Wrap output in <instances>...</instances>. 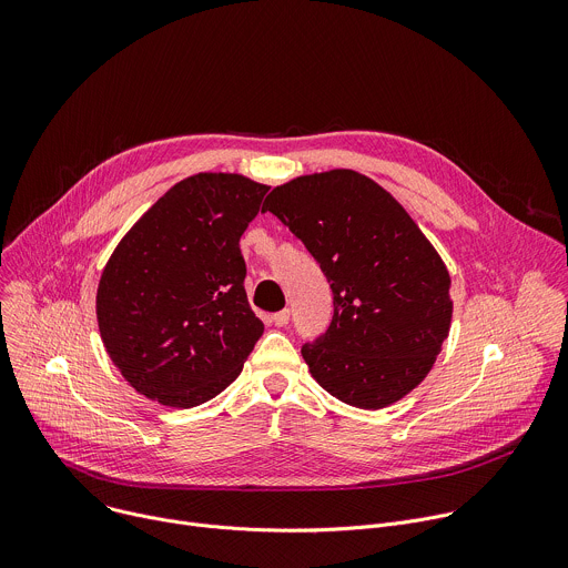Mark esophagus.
Listing matches in <instances>:
<instances>
[{
	"label": "esophagus",
	"instance_id": "esophagus-1",
	"mask_svg": "<svg viewBox=\"0 0 568 568\" xmlns=\"http://www.w3.org/2000/svg\"><path fill=\"white\" fill-rule=\"evenodd\" d=\"M272 323H274V326H278V328L287 326V323H290V310H281V312L272 314Z\"/></svg>",
	"mask_w": 568,
	"mask_h": 568
}]
</instances>
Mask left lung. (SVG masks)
<instances>
[{
  "mask_svg": "<svg viewBox=\"0 0 568 568\" xmlns=\"http://www.w3.org/2000/svg\"><path fill=\"white\" fill-rule=\"evenodd\" d=\"M263 211L326 274L335 314L301 355L312 377L357 409H384L432 371L452 326L449 272L404 206L371 178L337 169L276 186Z\"/></svg>",
  "mask_w": 568,
  "mask_h": 568,
  "instance_id": "obj_1",
  "label": "left lung"
}]
</instances>
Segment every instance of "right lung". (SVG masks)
Listing matches in <instances>:
<instances>
[{
	"instance_id": "obj_1",
	"label": "right lung",
	"mask_w": 568,
	"mask_h": 568,
	"mask_svg": "<svg viewBox=\"0 0 568 568\" xmlns=\"http://www.w3.org/2000/svg\"><path fill=\"white\" fill-rule=\"evenodd\" d=\"M270 186L197 173L121 237L97 292L103 346L141 395L191 409L224 390L265 326L245 292L240 235Z\"/></svg>"
}]
</instances>
